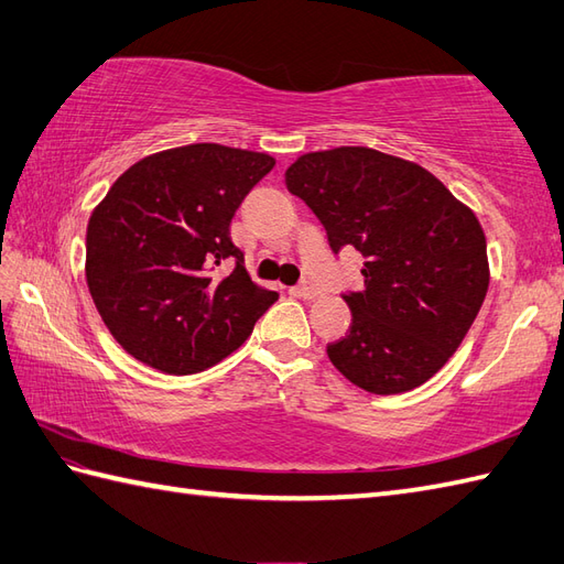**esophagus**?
<instances>
[{"label": "esophagus", "mask_w": 564, "mask_h": 564, "mask_svg": "<svg viewBox=\"0 0 564 564\" xmlns=\"http://www.w3.org/2000/svg\"><path fill=\"white\" fill-rule=\"evenodd\" d=\"M294 294L296 296H301V299H315V296H321V290L318 286H313V284H301V286H296L294 290Z\"/></svg>", "instance_id": "1"}]
</instances>
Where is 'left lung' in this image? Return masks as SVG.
I'll list each match as a JSON object with an SVG mask.
<instances>
[{"mask_svg":"<svg viewBox=\"0 0 564 564\" xmlns=\"http://www.w3.org/2000/svg\"><path fill=\"white\" fill-rule=\"evenodd\" d=\"M290 194L321 219L333 253L364 256V290L347 292L349 333L327 345L341 376L366 392H409L441 370L488 292L486 237L443 182L373 148L301 155Z\"/></svg>","mask_w":564,"mask_h":564,"instance_id":"1","label":"left lung"}]
</instances>
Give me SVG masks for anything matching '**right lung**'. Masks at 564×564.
I'll return each instance as SVG.
<instances>
[{
    "instance_id": "add662e5",
    "label": "right lung",
    "mask_w": 564,
    "mask_h": 564,
    "mask_svg": "<svg viewBox=\"0 0 564 564\" xmlns=\"http://www.w3.org/2000/svg\"><path fill=\"white\" fill-rule=\"evenodd\" d=\"M272 167L265 153L194 143L143 158L107 191L88 223L86 280L133 359L198 373L239 349L278 301L253 284L229 237L241 200Z\"/></svg>"
}]
</instances>
